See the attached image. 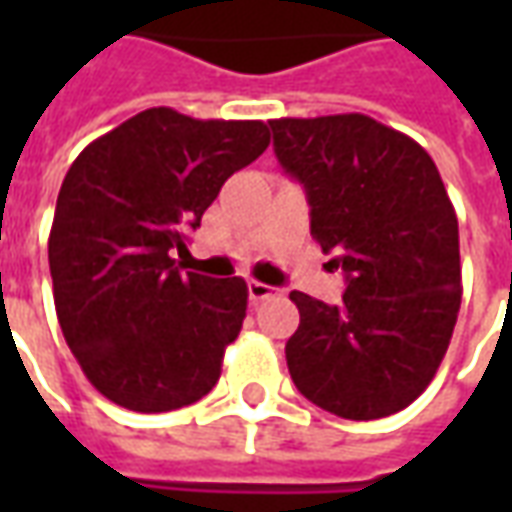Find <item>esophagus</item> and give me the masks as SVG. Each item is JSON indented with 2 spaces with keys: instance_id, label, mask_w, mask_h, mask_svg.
<instances>
[{
  "instance_id": "34e87169",
  "label": "esophagus",
  "mask_w": 512,
  "mask_h": 512,
  "mask_svg": "<svg viewBox=\"0 0 512 512\" xmlns=\"http://www.w3.org/2000/svg\"><path fill=\"white\" fill-rule=\"evenodd\" d=\"M271 296H277V288H271V285H266V282H257V279H252L249 282V299L255 301H266L271 299Z\"/></svg>"
}]
</instances>
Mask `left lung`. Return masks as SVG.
Wrapping results in <instances>:
<instances>
[{"label": "left lung", "instance_id": "1", "mask_svg": "<svg viewBox=\"0 0 512 512\" xmlns=\"http://www.w3.org/2000/svg\"><path fill=\"white\" fill-rule=\"evenodd\" d=\"M268 126L304 186L312 238L348 282L337 307L290 293V378L337 417H389L428 389L461 310L458 216L439 169L411 136L356 112Z\"/></svg>", "mask_w": 512, "mask_h": 512}]
</instances>
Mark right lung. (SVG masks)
Returning a JSON list of instances; mask_svg holds the SVG:
<instances>
[{"instance_id":"add662e5","label":"right lung","mask_w":512,"mask_h":512,"mask_svg":"<svg viewBox=\"0 0 512 512\" xmlns=\"http://www.w3.org/2000/svg\"><path fill=\"white\" fill-rule=\"evenodd\" d=\"M271 142L260 120H194L156 106L84 147L49 235L54 307L90 384L142 414L191 406L246 318L241 277L180 271L175 249L224 180Z\"/></svg>"}]
</instances>
